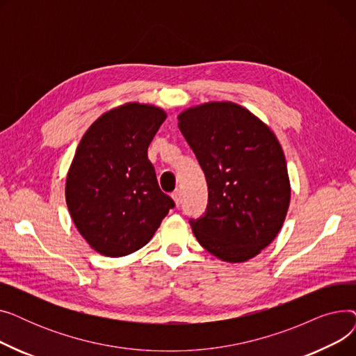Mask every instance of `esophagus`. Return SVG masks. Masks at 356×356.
I'll return each instance as SVG.
<instances>
[{"mask_svg":"<svg viewBox=\"0 0 356 356\" xmlns=\"http://www.w3.org/2000/svg\"><path fill=\"white\" fill-rule=\"evenodd\" d=\"M172 197H173V200H175V203H176V207H179L180 200H181V193H180V191H175V192L172 193Z\"/></svg>","mask_w":356,"mask_h":356,"instance_id":"1","label":"esophagus"}]
</instances>
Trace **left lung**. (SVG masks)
<instances>
[{
  "instance_id": "8db88e82",
  "label": "left lung",
  "mask_w": 356,
  "mask_h": 356,
  "mask_svg": "<svg viewBox=\"0 0 356 356\" xmlns=\"http://www.w3.org/2000/svg\"><path fill=\"white\" fill-rule=\"evenodd\" d=\"M208 181V208L191 219L199 244L227 263H244L282 229L290 180L268 125L234 102H208L177 117Z\"/></svg>"
}]
</instances>
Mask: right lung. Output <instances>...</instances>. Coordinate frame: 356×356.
Returning <instances> with one entry per match:
<instances>
[{
	"label": "right lung",
	"mask_w": 356,
	"mask_h": 356,
	"mask_svg": "<svg viewBox=\"0 0 356 356\" xmlns=\"http://www.w3.org/2000/svg\"><path fill=\"white\" fill-rule=\"evenodd\" d=\"M165 117L154 105H121L93 122L76 148L66 177L67 209L79 234L102 255L143 248L175 208L147 156Z\"/></svg>",
	"instance_id": "1"
}]
</instances>
